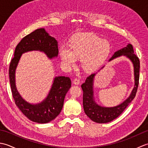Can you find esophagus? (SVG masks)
I'll use <instances>...</instances> for the list:
<instances>
[{
    "label": "esophagus",
    "mask_w": 148,
    "mask_h": 148,
    "mask_svg": "<svg viewBox=\"0 0 148 148\" xmlns=\"http://www.w3.org/2000/svg\"><path fill=\"white\" fill-rule=\"evenodd\" d=\"M73 83L74 84H76V85H78V84H79L80 83V80L79 79H77V78H75L73 80Z\"/></svg>",
    "instance_id": "34e87169"
}]
</instances>
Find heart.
<instances>
[{
    "label": "heart",
    "mask_w": 148,
    "mask_h": 148,
    "mask_svg": "<svg viewBox=\"0 0 148 148\" xmlns=\"http://www.w3.org/2000/svg\"><path fill=\"white\" fill-rule=\"evenodd\" d=\"M111 50V45L108 40L101 39L93 34L81 33L72 37L69 48L62 46L59 55L63 64L67 68L74 67L77 58H81L84 70L93 72L104 63Z\"/></svg>",
    "instance_id": "b5f03b06"
}]
</instances>
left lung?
Listing matches in <instances>:
<instances>
[{
	"mask_svg": "<svg viewBox=\"0 0 148 148\" xmlns=\"http://www.w3.org/2000/svg\"><path fill=\"white\" fill-rule=\"evenodd\" d=\"M121 56H125L132 62L134 67V86L130 95L123 102L113 107H103L99 105L96 102L94 96V80L97 74L104 67L105 65L99 69L98 72L91 74L88 77L85 82L81 85L83 91V103L84 112L94 122L98 123H106L117 118L132 101L136 95L139 79L140 62L139 58L134 54L132 45L128 44L126 47L114 52L108 62Z\"/></svg>",
	"mask_w": 148,
	"mask_h": 148,
	"instance_id": "8db88e82",
	"label": "left lung"
}]
</instances>
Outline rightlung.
Instances as JSON below:
<instances>
[{
	"instance_id": "add662e5",
	"label": "right lung",
	"mask_w": 148,
	"mask_h": 148,
	"mask_svg": "<svg viewBox=\"0 0 148 148\" xmlns=\"http://www.w3.org/2000/svg\"><path fill=\"white\" fill-rule=\"evenodd\" d=\"M58 45L57 40L45 29H37L18 43L9 66V82L16 105L26 117L37 123L51 121L60 113L65 95L71 87V79L69 77L55 76L46 98L41 102L33 103L27 102L18 92L16 85V70L22 55L27 52H42L50 60L57 58Z\"/></svg>"
}]
</instances>
